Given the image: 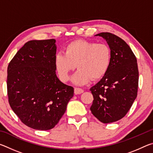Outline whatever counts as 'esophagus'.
Instances as JSON below:
<instances>
[{"label":"esophagus","mask_w":153,"mask_h":153,"mask_svg":"<svg viewBox=\"0 0 153 153\" xmlns=\"http://www.w3.org/2000/svg\"><path fill=\"white\" fill-rule=\"evenodd\" d=\"M82 92H84V90L80 88H74V93L76 94H80Z\"/></svg>","instance_id":"esophagus-1"}]
</instances>
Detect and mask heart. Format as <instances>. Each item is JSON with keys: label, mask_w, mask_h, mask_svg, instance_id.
Instances as JSON below:
<instances>
[{"label": "heart", "mask_w": 153, "mask_h": 153, "mask_svg": "<svg viewBox=\"0 0 153 153\" xmlns=\"http://www.w3.org/2000/svg\"><path fill=\"white\" fill-rule=\"evenodd\" d=\"M111 62V50L105 43L77 40L69 43L64 53L56 54L55 67L61 81L67 82L70 73L79 69L74 76V83L83 85L90 79L97 80L105 76Z\"/></svg>", "instance_id": "b5f03b06"}]
</instances>
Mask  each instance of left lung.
I'll return each instance as SVG.
<instances>
[{
	"instance_id": "obj_1",
	"label": "left lung",
	"mask_w": 153,
	"mask_h": 153,
	"mask_svg": "<svg viewBox=\"0 0 153 153\" xmlns=\"http://www.w3.org/2000/svg\"><path fill=\"white\" fill-rule=\"evenodd\" d=\"M102 36L111 50L109 68L102 78L90 89L94 97L90 111L102 123L122 119L138 94L139 72L135 55L125 41L109 32Z\"/></svg>"
}]
</instances>
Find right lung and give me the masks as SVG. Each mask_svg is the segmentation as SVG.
I'll use <instances>...</instances> for the list:
<instances>
[{
	"instance_id": "right-lung-1",
	"label": "right lung",
	"mask_w": 153,
	"mask_h": 153,
	"mask_svg": "<svg viewBox=\"0 0 153 153\" xmlns=\"http://www.w3.org/2000/svg\"><path fill=\"white\" fill-rule=\"evenodd\" d=\"M56 51L55 39L30 40L7 68L10 107L23 123L38 130L53 128L74 96V88L56 77Z\"/></svg>"
}]
</instances>
